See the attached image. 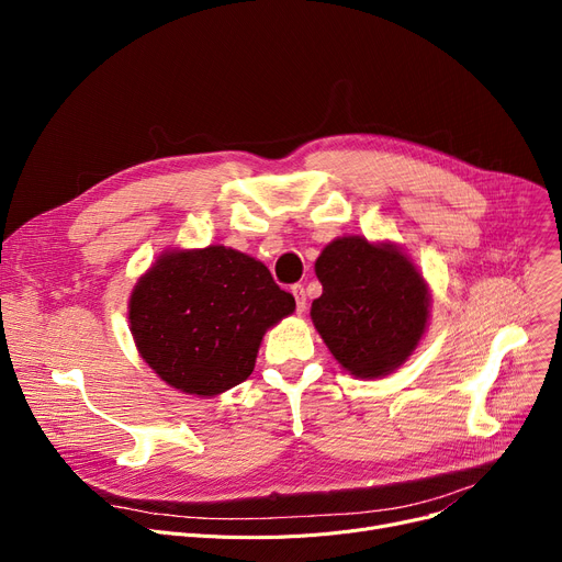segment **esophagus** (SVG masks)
Segmentation results:
<instances>
[{
  "label": "esophagus",
  "instance_id": "1",
  "mask_svg": "<svg viewBox=\"0 0 562 562\" xmlns=\"http://www.w3.org/2000/svg\"><path fill=\"white\" fill-rule=\"evenodd\" d=\"M291 293H293V299H296V310L303 314L307 310V293H305L303 284H293Z\"/></svg>",
  "mask_w": 562,
  "mask_h": 562
}]
</instances>
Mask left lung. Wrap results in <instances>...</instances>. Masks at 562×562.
<instances>
[{
  "label": "left lung",
  "mask_w": 562,
  "mask_h": 562,
  "mask_svg": "<svg viewBox=\"0 0 562 562\" xmlns=\"http://www.w3.org/2000/svg\"><path fill=\"white\" fill-rule=\"evenodd\" d=\"M314 269L323 293L310 314L335 360L356 378L396 371L419 346L430 312L417 266L392 241L339 236Z\"/></svg>",
  "instance_id": "8db88e82"
}]
</instances>
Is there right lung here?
Listing matches in <instances>:
<instances>
[{
  "instance_id": "right-lung-1",
  "label": "right lung",
  "mask_w": 562,
  "mask_h": 562,
  "mask_svg": "<svg viewBox=\"0 0 562 562\" xmlns=\"http://www.w3.org/2000/svg\"><path fill=\"white\" fill-rule=\"evenodd\" d=\"M296 310L261 261L225 246L166 250L130 296L140 358L184 394L216 396L244 382L263 333Z\"/></svg>"
}]
</instances>
